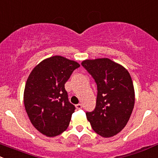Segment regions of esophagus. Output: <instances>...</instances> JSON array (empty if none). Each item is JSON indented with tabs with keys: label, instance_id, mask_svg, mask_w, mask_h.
I'll return each instance as SVG.
<instances>
[{
	"label": "esophagus",
	"instance_id": "34e87169",
	"mask_svg": "<svg viewBox=\"0 0 158 158\" xmlns=\"http://www.w3.org/2000/svg\"><path fill=\"white\" fill-rule=\"evenodd\" d=\"M75 106H76V108L77 109V110H81V109H82V105H81V103L77 104V105H76Z\"/></svg>",
	"mask_w": 158,
	"mask_h": 158
}]
</instances>
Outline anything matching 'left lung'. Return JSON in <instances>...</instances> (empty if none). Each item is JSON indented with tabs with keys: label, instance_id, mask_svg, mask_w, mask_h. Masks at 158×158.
Here are the masks:
<instances>
[{
	"label": "left lung",
	"instance_id": "left-lung-1",
	"mask_svg": "<svg viewBox=\"0 0 158 158\" xmlns=\"http://www.w3.org/2000/svg\"><path fill=\"white\" fill-rule=\"evenodd\" d=\"M81 64L97 86L96 107L86 113L87 120L102 137L115 135L126 126L134 108L131 76L123 66L107 58L84 60Z\"/></svg>",
	"mask_w": 158,
	"mask_h": 158
}]
</instances>
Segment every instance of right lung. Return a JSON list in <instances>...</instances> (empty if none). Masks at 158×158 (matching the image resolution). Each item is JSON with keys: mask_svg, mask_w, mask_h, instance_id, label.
Instances as JSON below:
<instances>
[{"mask_svg": "<svg viewBox=\"0 0 158 158\" xmlns=\"http://www.w3.org/2000/svg\"><path fill=\"white\" fill-rule=\"evenodd\" d=\"M80 64L59 55L43 60L27 78L23 94L26 111L40 132L55 137L69 126L75 106L68 100L64 84Z\"/></svg>", "mask_w": 158, "mask_h": 158, "instance_id": "1", "label": "right lung"}]
</instances>
